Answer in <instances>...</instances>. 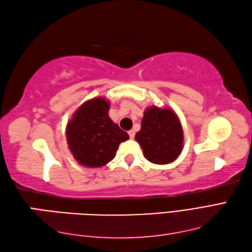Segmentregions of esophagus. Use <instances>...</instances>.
Wrapping results in <instances>:
<instances>
[{
  "label": "esophagus",
  "instance_id": "esophagus-1",
  "mask_svg": "<svg viewBox=\"0 0 252 252\" xmlns=\"http://www.w3.org/2000/svg\"><path fill=\"white\" fill-rule=\"evenodd\" d=\"M128 134H129L130 139H133L134 138V130H129L128 131Z\"/></svg>",
  "mask_w": 252,
  "mask_h": 252
}]
</instances>
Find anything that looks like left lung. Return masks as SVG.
<instances>
[{
    "instance_id": "left-lung-1",
    "label": "left lung",
    "mask_w": 252,
    "mask_h": 252,
    "mask_svg": "<svg viewBox=\"0 0 252 252\" xmlns=\"http://www.w3.org/2000/svg\"><path fill=\"white\" fill-rule=\"evenodd\" d=\"M136 140L149 161L156 164L173 162L183 150L181 122L170 108H146Z\"/></svg>"
}]
</instances>
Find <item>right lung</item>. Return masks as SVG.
Listing matches in <instances>:
<instances>
[{
    "mask_svg": "<svg viewBox=\"0 0 252 252\" xmlns=\"http://www.w3.org/2000/svg\"><path fill=\"white\" fill-rule=\"evenodd\" d=\"M110 102L103 97L85 101L66 127V139L73 158L88 168L107 164L121 142L129 136L109 118Z\"/></svg>",
    "mask_w": 252,
    "mask_h": 252,
    "instance_id": "add662e5",
    "label": "right lung"
}]
</instances>
